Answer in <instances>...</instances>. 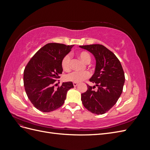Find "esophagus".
I'll return each mask as SVG.
<instances>
[{"label":"esophagus","instance_id":"1","mask_svg":"<svg viewBox=\"0 0 150 150\" xmlns=\"http://www.w3.org/2000/svg\"><path fill=\"white\" fill-rule=\"evenodd\" d=\"M78 84H79V83H73V85L74 87H76V86H77Z\"/></svg>","mask_w":150,"mask_h":150}]
</instances>
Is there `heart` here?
Wrapping results in <instances>:
<instances>
[{"mask_svg": "<svg viewBox=\"0 0 150 150\" xmlns=\"http://www.w3.org/2000/svg\"><path fill=\"white\" fill-rule=\"evenodd\" d=\"M79 57L85 63H89L91 61L90 54L86 52H79L78 54ZM61 66L62 69L66 71H69L71 69V56L67 54L66 55L61 61ZM90 77V73L88 71H74L66 76L65 79L67 81H71L73 83H81L85 79L89 78Z\"/></svg>", "mask_w": 150, "mask_h": 150, "instance_id": "obj_1", "label": "heart"}]
</instances>
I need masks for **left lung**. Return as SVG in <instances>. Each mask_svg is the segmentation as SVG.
Here are the masks:
<instances>
[{
  "label": "left lung",
  "mask_w": 150,
  "mask_h": 150,
  "mask_svg": "<svg viewBox=\"0 0 150 150\" xmlns=\"http://www.w3.org/2000/svg\"><path fill=\"white\" fill-rule=\"evenodd\" d=\"M92 53L96 59V68L89 79L96 84L87 85L88 90L81 94V101L87 110L96 115H103L116 103L122 92L125 77L121 62L115 54L101 44L80 46Z\"/></svg>",
  "instance_id": "1"
}]
</instances>
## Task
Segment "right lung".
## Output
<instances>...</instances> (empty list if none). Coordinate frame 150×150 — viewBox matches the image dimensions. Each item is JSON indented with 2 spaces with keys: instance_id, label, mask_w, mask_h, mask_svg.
<instances>
[{
  "instance_id": "obj_1",
  "label": "right lung",
  "mask_w": 150,
  "mask_h": 150,
  "mask_svg": "<svg viewBox=\"0 0 150 150\" xmlns=\"http://www.w3.org/2000/svg\"><path fill=\"white\" fill-rule=\"evenodd\" d=\"M74 45L49 43L36 52L24 71L25 93L34 106L48 112L62 106L68 90L74 88L72 82L62 83L56 89L54 85L62 72L61 61Z\"/></svg>"
}]
</instances>
